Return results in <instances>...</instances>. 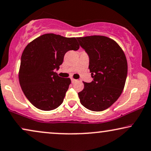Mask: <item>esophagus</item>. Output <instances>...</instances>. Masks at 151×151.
<instances>
[{
    "label": "esophagus",
    "mask_w": 151,
    "mask_h": 151,
    "mask_svg": "<svg viewBox=\"0 0 151 151\" xmlns=\"http://www.w3.org/2000/svg\"><path fill=\"white\" fill-rule=\"evenodd\" d=\"M71 82H72V83H74V82L77 81V80L74 79V78H71Z\"/></svg>",
    "instance_id": "esophagus-1"
}]
</instances>
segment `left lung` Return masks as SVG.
I'll use <instances>...</instances> for the list:
<instances>
[{"mask_svg": "<svg viewBox=\"0 0 151 151\" xmlns=\"http://www.w3.org/2000/svg\"><path fill=\"white\" fill-rule=\"evenodd\" d=\"M89 58L93 81L83 82L78 93L81 104L91 111H103L115 103L122 93L128 73V63L119 45L109 37L93 35L78 37Z\"/></svg>", "mask_w": 151, "mask_h": 151, "instance_id": "obj_1", "label": "left lung"}]
</instances>
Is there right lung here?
Segmentation results:
<instances>
[{
  "label": "right lung",
  "instance_id": "add662e5",
  "mask_svg": "<svg viewBox=\"0 0 151 151\" xmlns=\"http://www.w3.org/2000/svg\"><path fill=\"white\" fill-rule=\"evenodd\" d=\"M79 48L75 37L52 33L27 45L21 55L19 79L23 93L35 107L50 111L62 104L71 79L60 77L54 70L59 69L66 52Z\"/></svg>",
  "mask_w": 151,
  "mask_h": 151
}]
</instances>
